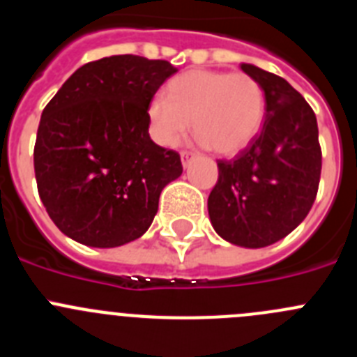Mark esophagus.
Here are the masks:
<instances>
[{"instance_id": "1", "label": "esophagus", "mask_w": 357, "mask_h": 357, "mask_svg": "<svg viewBox=\"0 0 357 357\" xmlns=\"http://www.w3.org/2000/svg\"><path fill=\"white\" fill-rule=\"evenodd\" d=\"M181 161H182V166H184V168H188L189 162L192 161V153H189V152H181Z\"/></svg>"}]
</instances>
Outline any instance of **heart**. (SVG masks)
<instances>
[{
	"mask_svg": "<svg viewBox=\"0 0 357 357\" xmlns=\"http://www.w3.org/2000/svg\"><path fill=\"white\" fill-rule=\"evenodd\" d=\"M266 96L248 74L189 70L173 77L166 97L155 96L146 106V122L155 143L173 149L191 127L198 142L223 155L243 150L260 132Z\"/></svg>",
	"mask_w": 357,
	"mask_h": 357,
	"instance_id": "b5f03b06",
	"label": "heart"
}]
</instances>
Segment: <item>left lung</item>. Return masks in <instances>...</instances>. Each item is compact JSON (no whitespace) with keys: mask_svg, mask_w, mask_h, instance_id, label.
<instances>
[{"mask_svg":"<svg viewBox=\"0 0 357 357\" xmlns=\"http://www.w3.org/2000/svg\"><path fill=\"white\" fill-rule=\"evenodd\" d=\"M241 68L264 90L266 120L234 161L218 162V184L207 208L219 237L257 250L287 237L308 215L319 189L322 153L315 113L299 91L257 65Z\"/></svg>","mask_w":357,"mask_h":357,"instance_id":"1","label":"left lung"}]
</instances>
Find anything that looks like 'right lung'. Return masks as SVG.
<instances>
[{"label":"right lung","mask_w":357,"mask_h":357,"mask_svg":"<svg viewBox=\"0 0 357 357\" xmlns=\"http://www.w3.org/2000/svg\"><path fill=\"white\" fill-rule=\"evenodd\" d=\"M176 70L134 54L90 61L42 111L33 153L38 195L72 241L119 248L150 228L182 162L150 139L146 106Z\"/></svg>","instance_id":"obj_1"}]
</instances>
